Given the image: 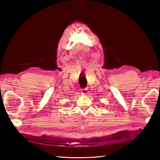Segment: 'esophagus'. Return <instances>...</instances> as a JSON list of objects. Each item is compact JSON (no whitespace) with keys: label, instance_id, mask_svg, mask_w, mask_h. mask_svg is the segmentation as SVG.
<instances>
[{"label":"esophagus","instance_id":"34e87169","mask_svg":"<svg viewBox=\"0 0 160 160\" xmlns=\"http://www.w3.org/2000/svg\"><path fill=\"white\" fill-rule=\"evenodd\" d=\"M81 94H82V95H86L88 93V88H85V89H82V90H81Z\"/></svg>","mask_w":160,"mask_h":160}]
</instances>
